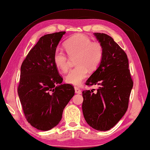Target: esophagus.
<instances>
[{
  "mask_svg": "<svg viewBox=\"0 0 150 150\" xmlns=\"http://www.w3.org/2000/svg\"><path fill=\"white\" fill-rule=\"evenodd\" d=\"M74 89H75V93L76 94H81V90L78 87H77V86H75Z\"/></svg>",
  "mask_w": 150,
  "mask_h": 150,
  "instance_id": "34e87169",
  "label": "esophagus"
}]
</instances>
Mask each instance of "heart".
<instances>
[{
	"label": "heart",
	"instance_id": "1",
	"mask_svg": "<svg viewBox=\"0 0 150 150\" xmlns=\"http://www.w3.org/2000/svg\"><path fill=\"white\" fill-rule=\"evenodd\" d=\"M64 48L71 58H75L76 66L66 76V81L69 84L79 85L87 77L88 69H96L101 62L103 49L101 44L92 42L88 36L78 34L68 39L64 42ZM56 67L66 72L69 69V58L60 49H56L53 56Z\"/></svg>",
	"mask_w": 150,
	"mask_h": 150
}]
</instances>
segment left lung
Returning a JSON list of instances; mask_svg holds the SVG:
<instances>
[{"label":"left lung","mask_w":150,"mask_h":150,"mask_svg":"<svg viewBox=\"0 0 150 150\" xmlns=\"http://www.w3.org/2000/svg\"><path fill=\"white\" fill-rule=\"evenodd\" d=\"M103 49L101 62L86 84L99 88L83 91V112L87 123L98 131H108L124 116L133 82L126 54L111 36L94 33Z\"/></svg>","instance_id":"1"}]
</instances>
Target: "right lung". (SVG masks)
<instances>
[{
	"instance_id": "add662e5",
	"label": "right lung",
	"mask_w": 150,
	"mask_h": 150,
	"mask_svg": "<svg viewBox=\"0 0 150 150\" xmlns=\"http://www.w3.org/2000/svg\"><path fill=\"white\" fill-rule=\"evenodd\" d=\"M65 33L59 32L40 38L21 66L18 95L27 121L39 130L48 131L57 126L74 95L71 84H61L63 79L53 59Z\"/></svg>"
}]
</instances>
